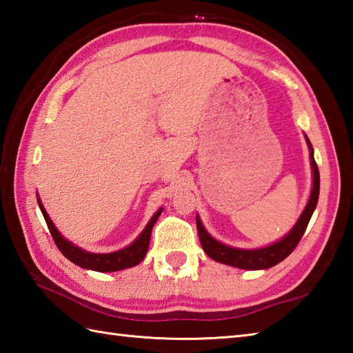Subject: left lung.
I'll use <instances>...</instances> for the list:
<instances>
[{"label": "left lung", "mask_w": 353, "mask_h": 353, "mask_svg": "<svg viewBox=\"0 0 353 353\" xmlns=\"http://www.w3.org/2000/svg\"><path fill=\"white\" fill-rule=\"evenodd\" d=\"M306 144L310 148V161H311V168H312V188L310 199L306 201V206L302 211L299 220L296 221L294 226L291 228L287 235L282 236L277 241L264 245V247H256V249H238V247H232L224 244L219 239H215L209 232L205 229L203 223H201L200 216L196 215L197 220V230H199V238L200 244L203 247V250L211 259L221 262V264H226L230 267L243 268V270H267L270 267H274L279 264L288 254L296 249V245L301 241L303 236L306 226L312 216L314 209L317 206L319 201V192H320V174L316 159H314V148L308 137L305 134Z\"/></svg>", "instance_id": "8db88e82"}]
</instances>
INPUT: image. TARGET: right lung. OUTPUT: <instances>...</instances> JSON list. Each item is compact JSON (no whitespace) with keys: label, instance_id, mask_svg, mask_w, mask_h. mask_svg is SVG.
<instances>
[{"label":"right lung","instance_id":"1","mask_svg":"<svg viewBox=\"0 0 353 353\" xmlns=\"http://www.w3.org/2000/svg\"><path fill=\"white\" fill-rule=\"evenodd\" d=\"M36 197H37V205H39L41 212L43 215L45 221H47V226L52 235V239H54L56 245L59 247V250L62 252L63 256L81 268L94 270V272H100V273L119 272V270L138 265L147 254L153 226L163 211V208L157 209L154 215L147 223L144 230H142L138 235V238L134 239L132 244L125 245L124 249H119V250L110 252V253H92V252H88L85 249H81V247L68 241V239H66L61 234V232H59V229L54 226V223L51 221L50 215L47 214V211H45V208H43L42 201L37 194H36Z\"/></svg>","mask_w":353,"mask_h":353}]
</instances>
